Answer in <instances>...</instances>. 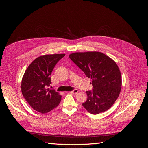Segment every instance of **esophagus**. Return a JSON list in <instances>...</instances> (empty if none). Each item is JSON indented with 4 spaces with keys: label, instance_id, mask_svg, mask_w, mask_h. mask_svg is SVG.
Returning <instances> with one entry per match:
<instances>
[{
    "label": "esophagus",
    "instance_id": "34e87169",
    "mask_svg": "<svg viewBox=\"0 0 148 148\" xmlns=\"http://www.w3.org/2000/svg\"><path fill=\"white\" fill-rule=\"evenodd\" d=\"M69 92H70L71 94H75V95H76V94H77L78 92V89H74V90L70 91Z\"/></svg>",
    "mask_w": 148,
    "mask_h": 148
}]
</instances>
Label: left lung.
I'll return each mask as SVG.
<instances>
[{"label": "left lung", "instance_id": "left-lung-1", "mask_svg": "<svg viewBox=\"0 0 148 148\" xmlns=\"http://www.w3.org/2000/svg\"><path fill=\"white\" fill-rule=\"evenodd\" d=\"M70 59L91 78L93 89L86 91L83 106L89 113L97 114L110 109L120 95L122 77L117 64L99 52H75Z\"/></svg>", "mask_w": 148, "mask_h": 148}]
</instances>
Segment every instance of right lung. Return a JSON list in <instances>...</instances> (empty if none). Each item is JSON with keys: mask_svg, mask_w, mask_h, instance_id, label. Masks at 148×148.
<instances>
[{"mask_svg": "<svg viewBox=\"0 0 148 148\" xmlns=\"http://www.w3.org/2000/svg\"><path fill=\"white\" fill-rule=\"evenodd\" d=\"M64 56V53L40 56L31 62L23 75L22 95L31 107L40 113L49 112L60 102L61 96L47 87L51 84L53 68Z\"/></svg>", "mask_w": 148, "mask_h": 148, "instance_id": "add662e5", "label": "right lung"}]
</instances>
